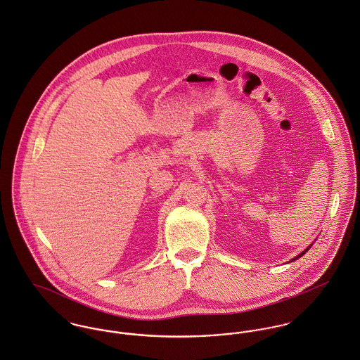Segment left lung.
I'll list each match as a JSON object with an SVG mask.
<instances>
[{
    "mask_svg": "<svg viewBox=\"0 0 360 360\" xmlns=\"http://www.w3.org/2000/svg\"><path fill=\"white\" fill-rule=\"evenodd\" d=\"M312 245H314V243H312ZM312 245H309V246H308V248H307V249H305V250H304V252H301V253H300V255H298V256H295V259H292V260H290V262H295V260H298V259H300V257H302V256H304V255H305V253H307V252H308V250H309V249H311V246H312Z\"/></svg>",
    "mask_w": 360,
    "mask_h": 360,
    "instance_id": "obj_1",
    "label": "left lung"
}]
</instances>
